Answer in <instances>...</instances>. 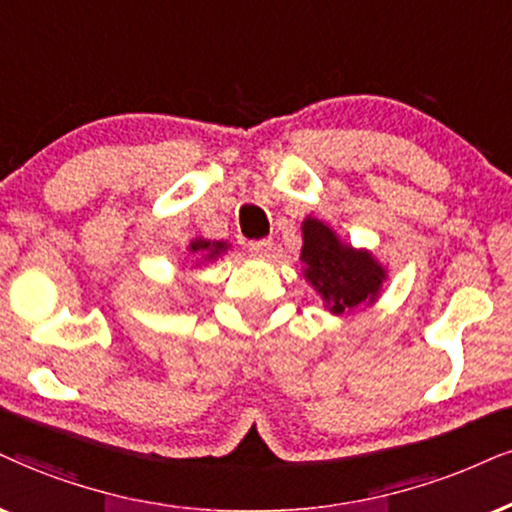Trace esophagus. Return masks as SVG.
<instances>
[{"instance_id":"esophagus-1","label":"esophagus","mask_w":512,"mask_h":512,"mask_svg":"<svg viewBox=\"0 0 512 512\" xmlns=\"http://www.w3.org/2000/svg\"><path fill=\"white\" fill-rule=\"evenodd\" d=\"M249 251L256 258H270V254H273V242L270 239H258V242L249 244Z\"/></svg>"}]
</instances>
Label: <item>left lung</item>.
Wrapping results in <instances>:
<instances>
[{"mask_svg": "<svg viewBox=\"0 0 512 512\" xmlns=\"http://www.w3.org/2000/svg\"><path fill=\"white\" fill-rule=\"evenodd\" d=\"M301 232L304 277L320 294L327 311L332 315L353 313L380 299L387 270L372 251L342 242L330 225L313 216L301 223Z\"/></svg>", "mask_w": 512, "mask_h": 512, "instance_id": "obj_1", "label": "left lung"}]
</instances>
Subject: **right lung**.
<instances>
[{
	"instance_id": "obj_1",
	"label": "right lung",
	"mask_w": 512,
	"mask_h": 512,
	"mask_svg": "<svg viewBox=\"0 0 512 512\" xmlns=\"http://www.w3.org/2000/svg\"><path fill=\"white\" fill-rule=\"evenodd\" d=\"M227 249H230V244L227 242H211V239H204V237H194L187 246L189 254L199 256L197 266H201V263H208V261H216V258L223 256Z\"/></svg>"
}]
</instances>
